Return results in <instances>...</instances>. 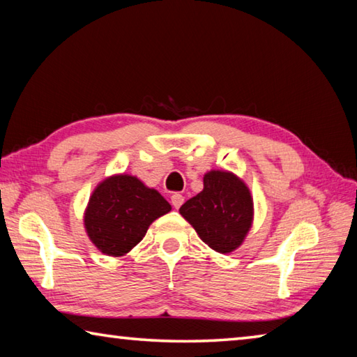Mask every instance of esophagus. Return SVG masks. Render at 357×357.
<instances>
[{
  "label": "esophagus",
  "instance_id": "34e87169",
  "mask_svg": "<svg viewBox=\"0 0 357 357\" xmlns=\"http://www.w3.org/2000/svg\"><path fill=\"white\" fill-rule=\"evenodd\" d=\"M171 202L174 205V208H180L182 207V204L185 202V197L182 195H178V192H174L171 196Z\"/></svg>",
  "mask_w": 357,
  "mask_h": 357
}]
</instances>
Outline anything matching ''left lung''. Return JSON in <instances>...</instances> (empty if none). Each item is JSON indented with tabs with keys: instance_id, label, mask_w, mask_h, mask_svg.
<instances>
[{
	"instance_id": "left-lung-1",
	"label": "left lung",
	"mask_w": 357,
	"mask_h": 357,
	"mask_svg": "<svg viewBox=\"0 0 357 357\" xmlns=\"http://www.w3.org/2000/svg\"><path fill=\"white\" fill-rule=\"evenodd\" d=\"M201 240L216 252L229 254L241 246L254 220L251 191L227 171L204 175V190L180 207Z\"/></svg>"
}]
</instances>
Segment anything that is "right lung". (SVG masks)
I'll list each match as a JSON object with an SVG mask.
<instances>
[{"mask_svg": "<svg viewBox=\"0 0 357 357\" xmlns=\"http://www.w3.org/2000/svg\"><path fill=\"white\" fill-rule=\"evenodd\" d=\"M171 211L158 191L139 178L117 174L97 185L84 211L87 236L100 252L121 257L130 252L150 224Z\"/></svg>", "mask_w": 357, "mask_h": 357, "instance_id": "add662e5", "label": "right lung"}]
</instances>
